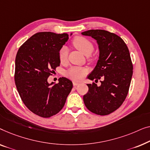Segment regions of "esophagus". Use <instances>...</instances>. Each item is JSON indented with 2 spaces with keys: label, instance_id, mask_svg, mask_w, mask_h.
Segmentation results:
<instances>
[{
  "label": "esophagus",
  "instance_id": "34e87169",
  "mask_svg": "<svg viewBox=\"0 0 150 150\" xmlns=\"http://www.w3.org/2000/svg\"><path fill=\"white\" fill-rule=\"evenodd\" d=\"M73 86H77V85H79V82H77V81H73Z\"/></svg>",
  "mask_w": 150,
  "mask_h": 150
}]
</instances>
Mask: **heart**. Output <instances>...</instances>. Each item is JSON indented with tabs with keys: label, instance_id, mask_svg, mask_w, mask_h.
Instances as JSON below:
<instances>
[{
	"label": "heart",
	"instance_id": "obj_1",
	"mask_svg": "<svg viewBox=\"0 0 150 150\" xmlns=\"http://www.w3.org/2000/svg\"><path fill=\"white\" fill-rule=\"evenodd\" d=\"M75 47L83 54L88 56L93 52L94 45L90 40L83 37H76L73 40ZM69 50L66 46H63L59 51V59L61 62H67L68 59ZM88 72V69L79 67H72L66 72L67 77L75 81H81Z\"/></svg>",
	"mask_w": 150,
	"mask_h": 150
}]
</instances>
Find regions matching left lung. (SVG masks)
Listing matches in <instances>:
<instances>
[{
    "instance_id": "obj_1",
    "label": "left lung",
    "mask_w": 150,
    "mask_h": 150,
    "mask_svg": "<svg viewBox=\"0 0 150 150\" xmlns=\"http://www.w3.org/2000/svg\"><path fill=\"white\" fill-rule=\"evenodd\" d=\"M96 40L99 59L88 79H101L100 86L87 84L88 92L83 96L86 107L100 115L113 113L122 105L127 96L133 66L129 50L123 39L114 33L104 30H90L81 33Z\"/></svg>"
}]
</instances>
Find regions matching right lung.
<instances>
[{
	"instance_id": "obj_1",
	"label": "right lung",
	"mask_w": 150,
	"mask_h": 150,
	"mask_svg": "<svg viewBox=\"0 0 150 150\" xmlns=\"http://www.w3.org/2000/svg\"><path fill=\"white\" fill-rule=\"evenodd\" d=\"M69 39L67 33L40 32L19 48L16 58L14 79L26 107L42 117H50L63 108L73 88L66 77L49 83L48 77L60 66L59 51Z\"/></svg>"
}]
</instances>
